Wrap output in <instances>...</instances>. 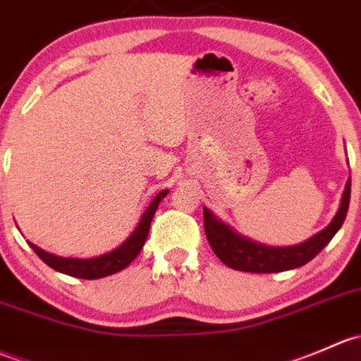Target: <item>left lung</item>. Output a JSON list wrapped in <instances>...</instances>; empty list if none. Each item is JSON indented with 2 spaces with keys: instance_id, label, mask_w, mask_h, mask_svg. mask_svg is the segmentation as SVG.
Wrapping results in <instances>:
<instances>
[{
  "instance_id": "left-lung-1",
  "label": "left lung",
  "mask_w": 361,
  "mask_h": 361,
  "mask_svg": "<svg viewBox=\"0 0 361 361\" xmlns=\"http://www.w3.org/2000/svg\"><path fill=\"white\" fill-rule=\"evenodd\" d=\"M350 195L351 180H348L343 200H341V206L332 221L308 240L298 245H289V247H271V245L257 244L247 237H242L231 226L216 218L207 207H204V231H206V237L216 256L233 270L250 273H279L294 270V268L302 267L313 259L339 231L344 219H346Z\"/></svg>"
}]
</instances>
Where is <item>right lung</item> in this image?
Returning <instances> with one entry per match:
<instances>
[{
  "label": "right lung",
  "mask_w": 361,
  "mask_h": 361,
  "mask_svg": "<svg viewBox=\"0 0 361 361\" xmlns=\"http://www.w3.org/2000/svg\"><path fill=\"white\" fill-rule=\"evenodd\" d=\"M169 190H161L157 195L154 197V200L149 204L145 212L140 218V223L136 225V228L131 231L130 237L111 252L102 254L97 257H88V259H79V257H62L55 256V254L47 252L37 245H34L32 242H29V245L32 247L34 252L53 268V270L66 273V275L78 276V279L85 280H94L102 279V276L114 275V273L124 270L126 267H130V263L140 254V250L143 249L147 240V235H149L152 218H154L155 211H157L161 200L168 195Z\"/></svg>",
  "instance_id": "1"
}]
</instances>
